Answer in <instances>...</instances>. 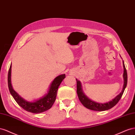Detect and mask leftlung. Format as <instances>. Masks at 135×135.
<instances>
[{
    "label": "left lung",
    "instance_id": "1",
    "mask_svg": "<svg viewBox=\"0 0 135 135\" xmlns=\"http://www.w3.org/2000/svg\"><path fill=\"white\" fill-rule=\"evenodd\" d=\"M123 67H124V74H123L124 85H123V90L120 94H118L116 97L112 100V101H111L109 102H107L105 103H99L91 101V100L88 98L83 93L81 89V85L80 81L78 79H76L77 81V93H78V95L80 101L84 105V106L86 107L87 109L91 110L101 111L109 110L117 105L118 102L119 101V100L120 99L126 89L127 84V73L126 68L125 67V65L123 61Z\"/></svg>",
    "mask_w": 135,
    "mask_h": 135
}]
</instances>
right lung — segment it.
I'll return each mask as SVG.
<instances>
[{"instance_id": "obj_1", "label": "right lung", "mask_w": 135, "mask_h": 135, "mask_svg": "<svg viewBox=\"0 0 135 135\" xmlns=\"http://www.w3.org/2000/svg\"><path fill=\"white\" fill-rule=\"evenodd\" d=\"M11 64L8 71V85L10 93L19 106L28 112L34 114L44 112L51 108L55 101L57 89H58L61 81L65 78V74L57 76L52 82L47 94L35 102H30L25 101L21 98L13 89L12 85H11Z\"/></svg>"}]
</instances>
